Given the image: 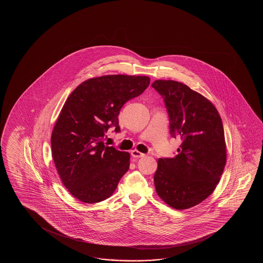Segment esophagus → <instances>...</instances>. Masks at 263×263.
Wrapping results in <instances>:
<instances>
[{
    "label": "esophagus",
    "mask_w": 263,
    "mask_h": 263,
    "mask_svg": "<svg viewBox=\"0 0 263 263\" xmlns=\"http://www.w3.org/2000/svg\"><path fill=\"white\" fill-rule=\"evenodd\" d=\"M132 156L134 157V158H142V157H145V154L144 153H142V152H140V151H136V149H134V151H132Z\"/></svg>",
    "instance_id": "34e87169"
}]
</instances>
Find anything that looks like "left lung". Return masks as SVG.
Wrapping results in <instances>:
<instances>
[{
	"instance_id": "1",
	"label": "left lung",
	"mask_w": 263,
	"mask_h": 263,
	"mask_svg": "<svg viewBox=\"0 0 263 263\" xmlns=\"http://www.w3.org/2000/svg\"><path fill=\"white\" fill-rule=\"evenodd\" d=\"M163 98L170 134L181 145L174 158H160L154 175L157 195L170 207L198 205L220 181L227 162L223 123L217 109L204 96L172 80L152 85Z\"/></svg>"
}]
</instances>
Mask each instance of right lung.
I'll use <instances>...</instances> for the list:
<instances>
[{"label":"right lung","instance_id":"right-lung-1","mask_svg":"<svg viewBox=\"0 0 263 263\" xmlns=\"http://www.w3.org/2000/svg\"><path fill=\"white\" fill-rule=\"evenodd\" d=\"M149 83L146 76L105 75L84 81L67 98L51 133V155L63 184L80 201L105 200L129 170V152L104 145V136L110 127L120 132V109Z\"/></svg>","mask_w":263,"mask_h":263}]
</instances>
